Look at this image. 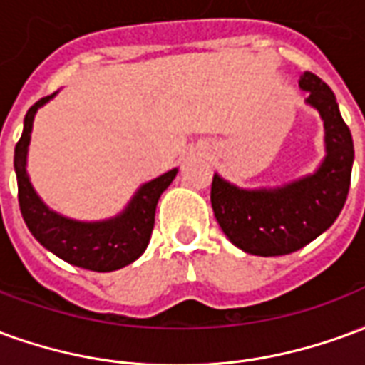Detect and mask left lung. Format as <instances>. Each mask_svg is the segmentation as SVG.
I'll return each instance as SVG.
<instances>
[{"label":"left lung","instance_id":"1","mask_svg":"<svg viewBox=\"0 0 365 365\" xmlns=\"http://www.w3.org/2000/svg\"><path fill=\"white\" fill-rule=\"evenodd\" d=\"M299 88L324 120L327 158L321 168L277 190H240L217 174L211 183L219 227L232 245L254 256H283L309 245L336 221L350 190L354 143L336 97L313 72L301 74Z\"/></svg>","mask_w":365,"mask_h":365}]
</instances>
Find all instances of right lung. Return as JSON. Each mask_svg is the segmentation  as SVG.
Segmentation results:
<instances>
[{"instance_id": "add662e5", "label": "right lung", "mask_w": 365, "mask_h": 365, "mask_svg": "<svg viewBox=\"0 0 365 365\" xmlns=\"http://www.w3.org/2000/svg\"><path fill=\"white\" fill-rule=\"evenodd\" d=\"M54 96V93H52ZM52 96L38 99L25 115V127L19 143L15 144V174H17V197L23 219L27 222L31 235L52 254H56L72 266L91 269V272H113L125 268L140 256L148 246L154 213L160 195L178 174L170 170L152 182L144 183L136 191L128 207L115 219L101 222H80L54 213L38 199L29 182L27 146L31 140V128L36 109L44 105Z\"/></svg>"}]
</instances>
